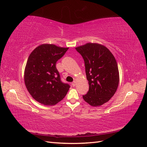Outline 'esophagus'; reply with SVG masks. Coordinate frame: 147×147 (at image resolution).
Returning a JSON list of instances; mask_svg holds the SVG:
<instances>
[{
    "label": "esophagus",
    "mask_w": 147,
    "mask_h": 147,
    "mask_svg": "<svg viewBox=\"0 0 147 147\" xmlns=\"http://www.w3.org/2000/svg\"><path fill=\"white\" fill-rule=\"evenodd\" d=\"M72 85L73 86H75V85H76V82H75V81L73 82L72 83Z\"/></svg>",
    "instance_id": "esophagus-1"
}]
</instances>
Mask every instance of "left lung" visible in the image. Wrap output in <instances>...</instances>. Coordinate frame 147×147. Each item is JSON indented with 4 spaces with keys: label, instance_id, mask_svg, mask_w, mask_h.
Instances as JSON below:
<instances>
[{
    "label": "left lung",
    "instance_id": "left-lung-1",
    "mask_svg": "<svg viewBox=\"0 0 147 147\" xmlns=\"http://www.w3.org/2000/svg\"><path fill=\"white\" fill-rule=\"evenodd\" d=\"M84 61L89 91L83 98L90 105L107 102L116 92L119 77L117 61L109 49L96 43L75 48Z\"/></svg>",
    "mask_w": 147,
    "mask_h": 147
}]
</instances>
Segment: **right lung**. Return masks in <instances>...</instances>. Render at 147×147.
Wrapping results in <instances>:
<instances>
[{
  "label": "right lung",
  "instance_id": "obj_1",
  "mask_svg": "<svg viewBox=\"0 0 147 147\" xmlns=\"http://www.w3.org/2000/svg\"><path fill=\"white\" fill-rule=\"evenodd\" d=\"M68 49L42 44L30 54L24 69V83L29 94L39 103L54 105L67 93L69 84L61 82L56 64Z\"/></svg>",
  "mask_w": 147,
  "mask_h": 147
}]
</instances>
